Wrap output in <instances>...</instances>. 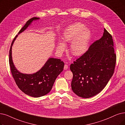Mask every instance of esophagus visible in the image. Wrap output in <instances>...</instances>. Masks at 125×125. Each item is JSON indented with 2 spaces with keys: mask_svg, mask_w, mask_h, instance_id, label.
<instances>
[{
  "mask_svg": "<svg viewBox=\"0 0 125 125\" xmlns=\"http://www.w3.org/2000/svg\"><path fill=\"white\" fill-rule=\"evenodd\" d=\"M68 68V66L67 65V64H64V70H67Z\"/></svg>",
  "mask_w": 125,
  "mask_h": 125,
  "instance_id": "obj_1",
  "label": "esophagus"
}]
</instances>
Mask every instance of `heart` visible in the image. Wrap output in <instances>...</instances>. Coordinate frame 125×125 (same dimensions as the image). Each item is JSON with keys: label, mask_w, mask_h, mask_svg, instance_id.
Here are the masks:
<instances>
[{"label": "heart", "mask_w": 125, "mask_h": 125, "mask_svg": "<svg viewBox=\"0 0 125 125\" xmlns=\"http://www.w3.org/2000/svg\"><path fill=\"white\" fill-rule=\"evenodd\" d=\"M84 25L81 23H76L68 26L62 34V41H58L57 51L62 53L65 49L64 43L71 42L69 50L75 56H79L86 52L90 36V32L84 29Z\"/></svg>", "instance_id": "heart-1"}]
</instances>
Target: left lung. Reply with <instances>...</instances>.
<instances>
[{
  "label": "left lung",
  "mask_w": 125,
  "mask_h": 125,
  "mask_svg": "<svg viewBox=\"0 0 125 125\" xmlns=\"http://www.w3.org/2000/svg\"><path fill=\"white\" fill-rule=\"evenodd\" d=\"M116 60L112 35L104 29L102 38L94 42L88 51L71 64L73 91L86 98L98 94L112 76Z\"/></svg>",
  "instance_id": "8db88e82"
}]
</instances>
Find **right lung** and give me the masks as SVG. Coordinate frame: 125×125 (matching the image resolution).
<instances>
[{"label": "right lung", "mask_w": 125, "mask_h": 125, "mask_svg": "<svg viewBox=\"0 0 125 125\" xmlns=\"http://www.w3.org/2000/svg\"><path fill=\"white\" fill-rule=\"evenodd\" d=\"M39 19L33 17L29 19L19 31L18 34L24 31L34 20ZM15 37L9 51V64L12 76L18 87L24 93L30 96L39 97L48 94L53 86L58 75L63 69L64 62L61 59L50 58L39 70L32 74L19 72L15 67L12 58V47L17 37Z\"/></svg>", "instance_id": "right-lung-1"}]
</instances>
